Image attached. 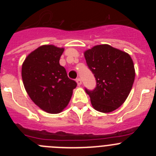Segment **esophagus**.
<instances>
[{
	"label": "esophagus",
	"mask_w": 156,
	"mask_h": 156,
	"mask_svg": "<svg viewBox=\"0 0 156 156\" xmlns=\"http://www.w3.org/2000/svg\"><path fill=\"white\" fill-rule=\"evenodd\" d=\"M76 81L78 86H80V85L82 84V80H81L80 79V78H77V79L76 80Z\"/></svg>",
	"instance_id": "obj_1"
}]
</instances>
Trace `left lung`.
<instances>
[{
  "mask_svg": "<svg viewBox=\"0 0 156 156\" xmlns=\"http://www.w3.org/2000/svg\"><path fill=\"white\" fill-rule=\"evenodd\" d=\"M84 56L96 80L94 90L85 88L94 108L106 113L120 107L134 81V66L130 56L108 44L94 46L86 51Z\"/></svg>",
  "mask_w": 156,
  "mask_h": 156,
  "instance_id": "left-lung-1",
  "label": "left lung"
}]
</instances>
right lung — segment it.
I'll return each mask as SVG.
<instances>
[{"instance_id":"obj_1","label":"right lung","mask_w":156,"mask_h":156,"mask_svg":"<svg viewBox=\"0 0 156 156\" xmlns=\"http://www.w3.org/2000/svg\"><path fill=\"white\" fill-rule=\"evenodd\" d=\"M64 48L44 45L25 59L23 84L32 101L48 113L61 112L69 102L76 81L69 79L59 60Z\"/></svg>"}]
</instances>
